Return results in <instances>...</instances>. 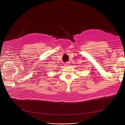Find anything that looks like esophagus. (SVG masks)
Listing matches in <instances>:
<instances>
[{"label": "esophagus", "instance_id": "1", "mask_svg": "<svg viewBox=\"0 0 125 125\" xmlns=\"http://www.w3.org/2000/svg\"><path fill=\"white\" fill-rule=\"evenodd\" d=\"M65 66H66V67H67V66H68L69 65V63H68V62H67V63H65Z\"/></svg>", "mask_w": 125, "mask_h": 125}]
</instances>
